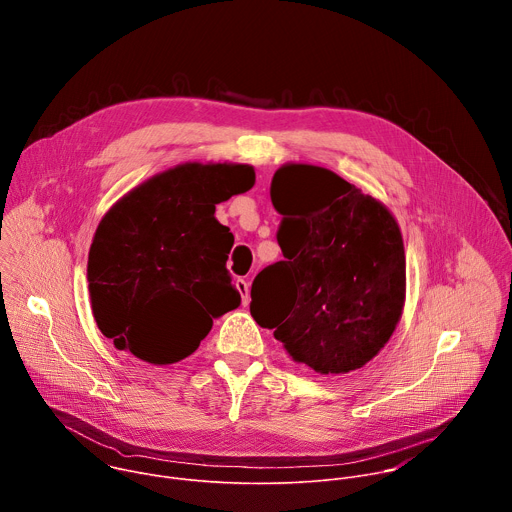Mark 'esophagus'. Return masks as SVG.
<instances>
[{
  "instance_id": "obj_1",
  "label": "esophagus",
  "mask_w": 512,
  "mask_h": 512,
  "mask_svg": "<svg viewBox=\"0 0 512 512\" xmlns=\"http://www.w3.org/2000/svg\"><path fill=\"white\" fill-rule=\"evenodd\" d=\"M237 289H239V294H241V302H243V306H247V304H249V300H251V296H249V281H245V279H237Z\"/></svg>"
}]
</instances>
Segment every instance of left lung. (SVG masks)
Masks as SVG:
<instances>
[{"label":"left lung","mask_w":512,"mask_h":512,"mask_svg":"<svg viewBox=\"0 0 512 512\" xmlns=\"http://www.w3.org/2000/svg\"><path fill=\"white\" fill-rule=\"evenodd\" d=\"M269 194L283 216L277 243L285 259L255 277L253 320L320 375L362 369L403 314L399 223L381 200L322 166L283 164Z\"/></svg>","instance_id":"obj_1"}]
</instances>
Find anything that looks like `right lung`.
I'll list each match as a JSON object with an SVG mask.
<instances>
[{
	"label": "right lung",
	"instance_id": "obj_1",
	"mask_svg": "<svg viewBox=\"0 0 512 512\" xmlns=\"http://www.w3.org/2000/svg\"><path fill=\"white\" fill-rule=\"evenodd\" d=\"M253 184L249 164L186 162L105 212L87 277L95 322L117 350L158 367L180 362L200 346L212 318L241 304L227 271L235 237L214 210Z\"/></svg>",
	"mask_w": 512,
	"mask_h": 512
}]
</instances>
